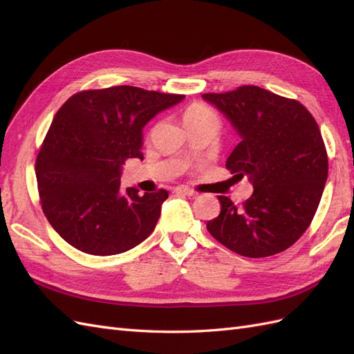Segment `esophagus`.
Listing matches in <instances>:
<instances>
[{
	"label": "esophagus",
	"instance_id": "esophagus-1",
	"mask_svg": "<svg viewBox=\"0 0 354 354\" xmlns=\"http://www.w3.org/2000/svg\"><path fill=\"white\" fill-rule=\"evenodd\" d=\"M174 194L176 195H185V196H189V198H195L198 194L194 190H190L187 187H176L174 189Z\"/></svg>",
	"mask_w": 354,
	"mask_h": 354
}]
</instances>
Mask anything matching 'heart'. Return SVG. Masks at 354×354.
Returning <instances> with one entry per match:
<instances>
[{
    "mask_svg": "<svg viewBox=\"0 0 354 354\" xmlns=\"http://www.w3.org/2000/svg\"><path fill=\"white\" fill-rule=\"evenodd\" d=\"M208 118H216L207 106L203 104H192L190 108L186 109L185 115H183V120H185V125L186 124H192V122H198V121H203V120H208Z\"/></svg>",
    "mask_w": 354,
    "mask_h": 354,
    "instance_id": "obj_1",
    "label": "heart"
}]
</instances>
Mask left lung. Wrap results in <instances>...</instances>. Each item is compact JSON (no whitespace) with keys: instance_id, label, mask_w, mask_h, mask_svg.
<instances>
[{"instance_id":"obj_1","label":"left lung","mask_w":354,"mask_h":354,"mask_svg":"<svg viewBox=\"0 0 354 354\" xmlns=\"http://www.w3.org/2000/svg\"><path fill=\"white\" fill-rule=\"evenodd\" d=\"M202 99L226 116L241 138L226 168L254 187L242 207L220 196L221 212L207 223L208 232L251 259L285 251L312 223L328 178V155L315 118L299 102L255 85Z\"/></svg>"}]
</instances>
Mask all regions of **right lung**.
I'll use <instances>...</instances> for the list:
<instances>
[{
    "instance_id": "1",
    "label": "right lung",
    "mask_w": 354,
    "mask_h": 354,
    "mask_svg": "<svg viewBox=\"0 0 354 354\" xmlns=\"http://www.w3.org/2000/svg\"><path fill=\"white\" fill-rule=\"evenodd\" d=\"M185 95L130 85L73 94L53 120L37 156L42 211L60 236L91 255H115L156 226L167 190L121 189L128 158L143 159V128Z\"/></svg>"
}]
</instances>
